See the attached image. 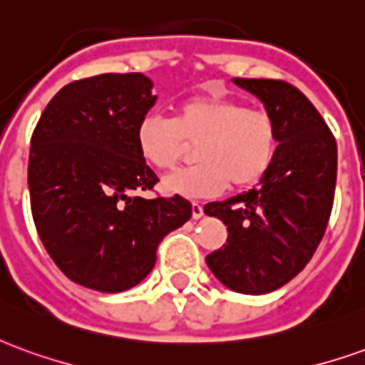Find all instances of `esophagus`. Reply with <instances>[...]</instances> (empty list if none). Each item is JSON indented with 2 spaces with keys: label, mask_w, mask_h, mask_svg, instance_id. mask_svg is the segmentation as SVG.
<instances>
[{
  "label": "esophagus",
  "mask_w": 365,
  "mask_h": 365,
  "mask_svg": "<svg viewBox=\"0 0 365 365\" xmlns=\"http://www.w3.org/2000/svg\"><path fill=\"white\" fill-rule=\"evenodd\" d=\"M191 217H193V219H201V217H203V205L197 203V201L191 203Z\"/></svg>",
  "instance_id": "esophagus-1"
}]
</instances>
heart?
Segmentation results:
<instances>
[{
	"mask_svg": "<svg viewBox=\"0 0 365 365\" xmlns=\"http://www.w3.org/2000/svg\"><path fill=\"white\" fill-rule=\"evenodd\" d=\"M277 138V125L268 111L217 96L183 99L174 119L144 115L135 130L140 158L158 170H172L190 144H197V164L162 180L168 195L182 197H211L229 183L235 190L258 183L274 162Z\"/></svg>",
	"mask_w": 365,
	"mask_h": 365,
	"instance_id": "obj_1",
	"label": "heart"
}]
</instances>
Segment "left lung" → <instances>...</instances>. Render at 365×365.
Masks as SVG:
<instances>
[{
    "label": "left lung",
    "mask_w": 365,
    "mask_h": 365,
    "mask_svg": "<svg viewBox=\"0 0 365 365\" xmlns=\"http://www.w3.org/2000/svg\"><path fill=\"white\" fill-rule=\"evenodd\" d=\"M232 82L260 97L279 138L258 187L205 205V215L229 230L227 245L205 260L229 289L262 295L293 279L322 240L336 187V140L295 86L256 78Z\"/></svg>",
    "instance_id": "8db88e82"
}]
</instances>
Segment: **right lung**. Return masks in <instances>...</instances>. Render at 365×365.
<instances>
[{"mask_svg": "<svg viewBox=\"0 0 365 365\" xmlns=\"http://www.w3.org/2000/svg\"><path fill=\"white\" fill-rule=\"evenodd\" d=\"M143 74H101L52 97L31 136L29 191L36 232L68 279L101 293L150 274L162 238L190 221L191 203L144 199L158 175L135 130L156 96Z\"/></svg>", "mask_w": 365, "mask_h": 365, "instance_id": "1", "label": "right lung"}]
</instances>
